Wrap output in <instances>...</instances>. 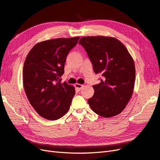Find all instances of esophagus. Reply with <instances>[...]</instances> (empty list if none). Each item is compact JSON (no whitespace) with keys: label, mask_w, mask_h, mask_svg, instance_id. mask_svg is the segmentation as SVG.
Instances as JSON below:
<instances>
[{"label":"esophagus","mask_w":160,"mask_h":160,"mask_svg":"<svg viewBox=\"0 0 160 160\" xmlns=\"http://www.w3.org/2000/svg\"><path fill=\"white\" fill-rule=\"evenodd\" d=\"M83 85H82V84H78V83H76V84H75V87L78 89V90H80L82 88H83Z\"/></svg>","instance_id":"34e87169"}]
</instances>
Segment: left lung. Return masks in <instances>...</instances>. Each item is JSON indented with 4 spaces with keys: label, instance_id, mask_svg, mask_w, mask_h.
<instances>
[{
    "label": "left lung",
    "instance_id": "obj_1",
    "mask_svg": "<svg viewBox=\"0 0 160 160\" xmlns=\"http://www.w3.org/2000/svg\"><path fill=\"white\" fill-rule=\"evenodd\" d=\"M85 49L95 74L103 76L93 86L94 94L88 99L91 109L109 118L120 114L133 92L135 68L126 47L116 38L105 36L82 38L78 43Z\"/></svg>",
    "mask_w": 160,
    "mask_h": 160
}]
</instances>
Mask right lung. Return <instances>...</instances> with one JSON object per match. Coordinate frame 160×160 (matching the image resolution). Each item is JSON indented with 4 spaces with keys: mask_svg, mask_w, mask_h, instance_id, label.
<instances>
[{
    "mask_svg": "<svg viewBox=\"0 0 160 160\" xmlns=\"http://www.w3.org/2000/svg\"><path fill=\"white\" fill-rule=\"evenodd\" d=\"M79 37L57 38L39 42L27 56L23 86L31 106L48 120H57L68 111L76 93L73 86L62 83L66 58Z\"/></svg>",
    "mask_w": 160,
    "mask_h": 160,
    "instance_id": "add662e5",
    "label": "right lung"
}]
</instances>
